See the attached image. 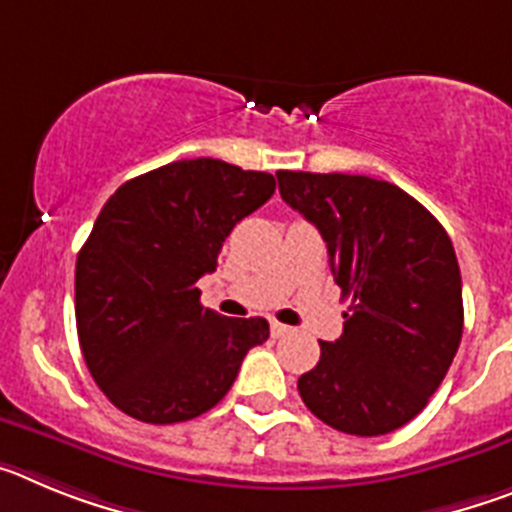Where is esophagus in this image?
<instances>
[{
	"mask_svg": "<svg viewBox=\"0 0 512 512\" xmlns=\"http://www.w3.org/2000/svg\"><path fill=\"white\" fill-rule=\"evenodd\" d=\"M292 333V328L284 323H277V320H271V336L274 338H282V336H289Z\"/></svg>",
	"mask_w": 512,
	"mask_h": 512,
	"instance_id": "34e87169",
	"label": "esophagus"
}]
</instances>
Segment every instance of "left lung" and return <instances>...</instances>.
<instances>
[{"label":"left lung","instance_id":"left-lung-1","mask_svg":"<svg viewBox=\"0 0 512 512\" xmlns=\"http://www.w3.org/2000/svg\"><path fill=\"white\" fill-rule=\"evenodd\" d=\"M282 200L310 220L351 307L338 341L297 382L310 413L351 436L410 423L449 372L464 328L451 238L408 192L372 176L277 171Z\"/></svg>","mask_w":512,"mask_h":512}]
</instances>
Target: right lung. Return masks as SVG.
<instances>
[{"label": "right lung", "instance_id": "add662e5", "mask_svg": "<svg viewBox=\"0 0 512 512\" xmlns=\"http://www.w3.org/2000/svg\"><path fill=\"white\" fill-rule=\"evenodd\" d=\"M274 189L266 171L189 158L135 176L102 207L76 259V330L89 374L117 410L153 425L197 418L269 338L264 318L202 307L197 282Z\"/></svg>", "mask_w": 512, "mask_h": 512}]
</instances>
